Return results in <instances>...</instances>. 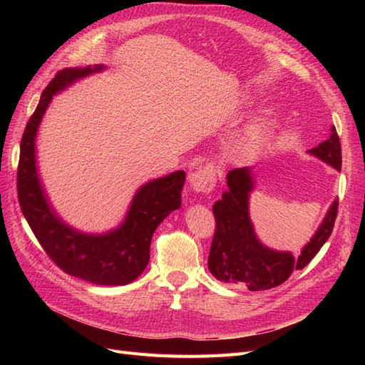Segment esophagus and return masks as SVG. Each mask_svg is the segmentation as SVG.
<instances>
[{
	"label": "esophagus",
	"instance_id": "1",
	"mask_svg": "<svg viewBox=\"0 0 365 365\" xmlns=\"http://www.w3.org/2000/svg\"><path fill=\"white\" fill-rule=\"evenodd\" d=\"M190 187L197 193H210L216 187V175L212 168H200L189 176Z\"/></svg>",
	"mask_w": 365,
	"mask_h": 365
}]
</instances>
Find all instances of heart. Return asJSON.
<instances>
[{
    "instance_id": "b5f03b06",
    "label": "heart",
    "mask_w": 365,
    "mask_h": 365,
    "mask_svg": "<svg viewBox=\"0 0 365 365\" xmlns=\"http://www.w3.org/2000/svg\"><path fill=\"white\" fill-rule=\"evenodd\" d=\"M260 137V129L259 128H251L247 134H245V137L242 138V141H240V148H247V146H251L254 141H256L257 138Z\"/></svg>"
}]
</instances>
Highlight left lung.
Here are the masks:
<instances>
[{"label": "left lung", "mask_w": 365, "mask_h": 365, "mask_svg": "<svg viewBox=\"0 0 365 365\" xmlns=\"http://www.w3.org/2000/svg\"><path fill=\"white\" fill-rule=\"evenodd\" d=\"M309 152L341 170V143L335 128L326 141ZM227 184L222 200L213 205L216 227L208 254V269L220 282L244 283L250 291L275 288L288 280L292 271L303 269L332 235L338 201L329 208L322 227L297 259L291 252L272 251L257 240L248 216V195L252 190L250 170H230Z\"/></svg>", "instance_id": "8db88e82"}]
</instances>
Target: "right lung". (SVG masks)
<instances>
[{
	"mask_svg": "<svg viewBox=\"0 0 365 365\" xmlns=\"http://www.w3.org/2000/svg\"><path fill=\"white\" fill-rule=\"evenodd\" d=\"M102 68V65H97L94 68L62 70L43 90L21 138L18 201L33 235L62 271L94 284H128L148 267L153 231L165 216L181 205L185 172L178 170L143 185L132 201L123 225L108 235L90 236L77 233L53 213L41 189L35 165L36 130L53 94Z\"/></svg>",
	"mask_w": 365,
	"mask_h": 365,
	"instance_id": "right-lung-1",
	"label": "right lung"
}]
</instances>
